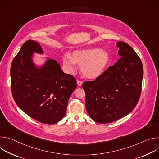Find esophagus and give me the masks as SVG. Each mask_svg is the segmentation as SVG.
Wrapping results in <instances>:
<instances>
[{
	"label": "esophagus",
	"instance_id": "1",
	"mask_svg": "<svg viewBox=\"0 0 159 159\" xmlns=\"http://www.w3.org/2000/svg\"><path fill=\"white\" fill-rule=\"evenodd\" d=\"M77 85H78L79 86H81V85H82V82H81V81H80V80H77Z\"/></svg>",
	"mask_w": 159,
	"mask_h": 159
}]
</instances>
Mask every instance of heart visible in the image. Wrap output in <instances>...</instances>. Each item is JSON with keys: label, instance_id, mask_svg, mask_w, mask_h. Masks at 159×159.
Here are the masks:
<instances>
[{"label": "heart", "instance_id": "b5f03b06", "mask_svg": "<svg viewBox=\"0 0 159 159\" xmlns=\"http://www.w3.org/2000/svg\"><path fill=\"white\" fill-rule=\"evenodd\" d=\"M109 55L98 48H85L73 52L72 55L66 54L63 58V66L68 74L77 70V65H80L82 74L88 79L100 77L109 63Z\"/></svg>", "mask_w": 159, "mask_h": 159}]
</instances>
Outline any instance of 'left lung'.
<instances>
[{
    "instance_id": "left-lung-1",
    "label": "left lung",
    "mask_w": 159,
    "mask_h": 159,
    "mask_svg": "<svg viewBox=\"0 0 159 159\" xmlns=\"http://www.w3.org/2000/svg\"><path fill=\"white\" fill-rule=\"evenodd\" d=\"M120 58L94 81L83 83L89 115L99 123L116 121L131 112L138 103L143 69L142 61L128 44L118 41Z\"/></svg>"
}]
</instances>
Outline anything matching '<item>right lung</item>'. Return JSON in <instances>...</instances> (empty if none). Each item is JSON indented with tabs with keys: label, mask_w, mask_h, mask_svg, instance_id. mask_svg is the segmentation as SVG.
I'll list each match as a JSON object with an SVG mask.
<instances>
[{
	"label": "right lung",
	"mask_w": 159,
	"mask_h": 159,
	"mask_svg": "<svg viewBox=\"0 0 159 159\" xmlns=\"http://www.w3.org/2000/svg\"><path fill=\"white\" fill-rule=\"evenodd\" d=\"M34 53L43 55L39 43L26 41L11 67V91L18 107L31 118L45 124H55L64 117L68 101L77 88L75 79L65 74L58 62L44 58L34 61Z\"/></svg>",
	"instance_id": "right-lung-1"
}]
</instances>
